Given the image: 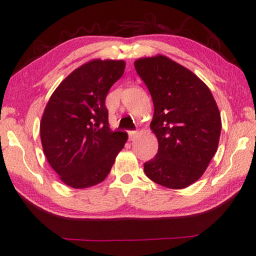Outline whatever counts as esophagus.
I'll return each mask as SVG.
<instances>
[{"label":"esophagus","mask_w":256,"mask_h":256,"mask_svg":"<svg viewBox=\"0 0 256 256\" xmlns=\"http://www.w3.org/2000/svg\"><path fill=\"white\" fill-rule=\"evenodd\" d=\"M138 131H130L128 132V138H130V140H131V141H133L134 140V138H136V136H138Z\"/></svg>","instance_id":"esophagus-1"}]
</instances>
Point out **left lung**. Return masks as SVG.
Segmentation results:
<instances>
[{
	"mask_svg": "<svg viewBox=\"0 0 256 256\" xmlns=\"http://www.w3.org/2000/svg\"><path fill=\"white\" fill-rule=\"evenodd\" d=\"M134 68L152 98L150 128L159 144L144 164L146 175L164 188H188L218 148L222 118L214 98L204 82L167 56L138 58Z\"/></svg>",
	"mask_w": 256,
	"mask_h": 256,
	"instance_id": "1",
	"label": "left lung"
}]
</instances>
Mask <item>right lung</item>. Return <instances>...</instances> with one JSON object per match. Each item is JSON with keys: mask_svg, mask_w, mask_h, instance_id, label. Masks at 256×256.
Instances as JSON below:
<instances>
[{"mask_svg": "<svg viewBox=\"0 0 256 256\" xmlns=\"http://www.w3.org/2000/svg\"><path fill=\"white\" fill-rule=\"evenodd\" d=\"M124 60H92L76 68L52 94L40 122L42 150L60 180L73 188L110 174L128 133L112 132L105 100L123 76Z\"/></svg>", "mask_w": 256, "mask_h": 256, "instance_id": "1", "label": "right lung"}]
</instances>
